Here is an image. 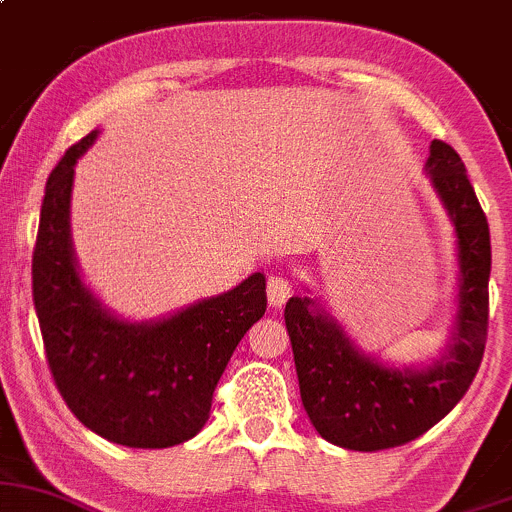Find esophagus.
<instances>
[{
    "label": "esophagus",
    "mask_w": 512,
    "mask_h": 512,
    "mask_svg": "<svg viewBox=\"0 0 512 512\" xmlns=\"http://www.w3.org/2000/svg\"><path fill=\"white\" fill-rule=\"evenodd\" d=\"M293 288V280L285 276V273H273V276L268 278V302H271L273 307H280L290 295H293Z\"/></svg>",
    "instance_id": "esophagus-1"
}]
</instances>
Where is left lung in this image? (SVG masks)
<instances>
[{
    "mask_svg": "<svg viewBox=\"0 0 512 512\" xmlns=\"http://www.w3.org/2000/svg\"><path fill=\"white\" fill-rule=\"evenodd\" d=\"M425 173L456 239V312L447 346L430 364L395 366L356 346L310 295L285 305L300 398L327 442L354 452L400 447L437 425L464 398L481 366L488 329L491 234L459 153L430 144Z\"/></svg>",
    "mask_w": 512,
    "mask_h": 512,
    "instance_id": "1",
    "label": "left lung"
}]
</instances>
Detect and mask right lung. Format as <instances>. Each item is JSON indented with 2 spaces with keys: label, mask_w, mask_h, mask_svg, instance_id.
Masks as SVG:
<instances>
[{
  "label": "right lung",
  "mask_w": 512,
  "mask_h": 512,
  "mask_svg": "<svg viewBox=\"0 0 512 512\" xmlns=\"http://www.w3.org/2000/svg\"><path fill=\"white\" fill-rule=\"evenodd\" d=\"M92 131L46 183L34 263V307L53 381L87 430L114 444L166 449L210 420L212 393L251 324L266 312V276L156 320H126L82 280L70 234L75 163Z\"/></svg>",
  "instance_id": "obj_1"
}]
</instances>
